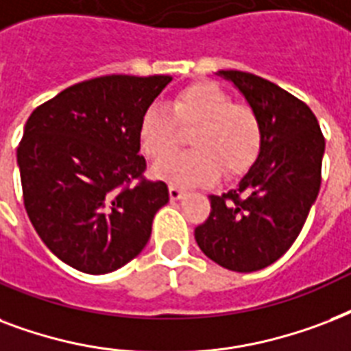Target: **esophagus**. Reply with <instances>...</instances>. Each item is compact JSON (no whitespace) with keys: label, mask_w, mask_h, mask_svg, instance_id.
Returning <instances> with one entry per match:
<instances>
[{"label":"esophagus","mask_w":351,"mask_h":351,"mask_svg":"<svg viewBox=\"0 0 351 351\" xmlns=\"http://www.w3.org/2000/svg\"><path fill=\"white\" fill-rule=\"evenodd\" d=\"M168 194H170V199H181L184 195V190L179 189V186H176V184H172L170 189H168Z\"/></svg>","instance_id":"1"}]
</instances>
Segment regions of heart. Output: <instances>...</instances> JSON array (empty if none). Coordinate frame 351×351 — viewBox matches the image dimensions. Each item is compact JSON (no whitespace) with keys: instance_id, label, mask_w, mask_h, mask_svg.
I'll use <instances>...</instances> for the list:
<instances>
[{"instance_id":"1","label":"heart","mask_w":351,"mask_h":351,"mask_svg":"<svg viewBox=\"0 0 351 351\" xmlns=\"http://www.w3.org/2000/svg\"><path fill=\"white\" fill-rule=\"evenodd\" d=\"M190 132L194 150L170 156L154 167V176L176 186L213 183L219 167L238 176L252 167L262 148V124L252 108L216 84H194L173 97L170 108L150 106L138 124V143L146 156L161 159Z\"/></svg>"}]
</instances>
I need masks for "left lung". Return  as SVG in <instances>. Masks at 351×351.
Returning a JSON list of instances; mask_svg holds the SVG:
<instances>
[{
  "mask_svg": "<svg viewBox=\"0 0 351 351\" xmlns=\"http://www.w3.org/2000/svg\"><path fill=\"white\" fill-rule=\"evenodd\" d=\"M218 75L260 119L262 148L234 189L210 195V216L194 236L213 262L252 273L286 254L300 234L319 195L326 143L313 111L286 89L251 73Z\"/></svg>",
  "mask_w": 351,
  "mask_h": 351,
  "instance_id": "1",
  "label": "left lung"
}]
</instances>
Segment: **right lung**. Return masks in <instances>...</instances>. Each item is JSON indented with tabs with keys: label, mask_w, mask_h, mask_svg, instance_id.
I'll list each match as a JSON object with an SVG mask.
<instances>
[{
	"label": "right lung",
	"mask_w": 351,
	"mask_h": 351,
	"mask_svg": "<svg viewBox=\"0 0 351 351\" xmlns=\"http://www.w3.org/2000/svg\"><path fill=\"white\" fill-rule=\"evenodd\" d=\"M170 82L168 75L91 78L29 117L18 146L23 203L38 236L67 265L111 273L150 240L168 186L143 178L138 124Z\"/></svg>",
	"instance_id": "add662e5"
}]
</instances>
